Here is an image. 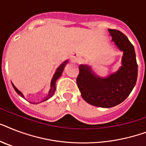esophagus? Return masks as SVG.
Masks as SVG:
<instances>
[{
  "label": "esophagus",
  "mask_w": 146,
  "mask_h": 146,
  "mask_svg": "<svg viewBox=\"0 0 146 146\" xmlns=\"http://www.w3.org/2000/svg\"><path fill=\"white\" fill-rule=\"evenodd\" d=\"M76 57H78V56H73V59H76Z\"/></svg>",
  "instance_id": "1"
}]
</instances>
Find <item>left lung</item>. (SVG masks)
Returning <instances> with one entry per match:
<instances>
[{"label": "left lung", "instance_id": "8db88e82", "mask_svg": "<svg viewBox=\"0 0 146 146\" xmlns=\"http://www.w3.org/2000/svg\"><path fill=\"white\" fill-rule=\"evenodd\" d=\"M108 32L116 46L123 52L122 66L116 73L102 78L96 75L90 66L81 64L76 78L82 98L101 108H112L123 102L135 86L138 76L133 45L120 31L108 29Z\"/></svg>", "mask_w": 146, "mask_h": 146}]
</instances>
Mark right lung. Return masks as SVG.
I'll return each instance as SVG.
<instances>
[{"instance_id":"obj_1","label":"right lung","mask_w":146,"mask_h":146,"mask_svg":"<svg viewBox=\"0 0 146 146\" xmlns=\"http://www.w3.org/2000/svg\"><path fill=\"white\" fill-rule=\"evenodd\" d=\"M67 62H68V60H66L65 62H64V63H63V64H62L61 65H60V66L57 69V70H56V72H55L54 75L52 80H51V82H50V91H49L48 96L44 98V99L43 100L42 102L47 101V100L49 99L50 98H51L53 96V95H54V93L55 89H56V86H55V85H56V81H57V80L60 78V76L62 75V73H63V71H64V67H65V66H66V64H67ZM12 85H13V89H15V91L17 92V94H19V96H21V97L25 98V97H24V96L23 95V93H22L21 92L19 91V90L16 88V86H15L13 84V83Z\"/></svg>"}]
</instances>
